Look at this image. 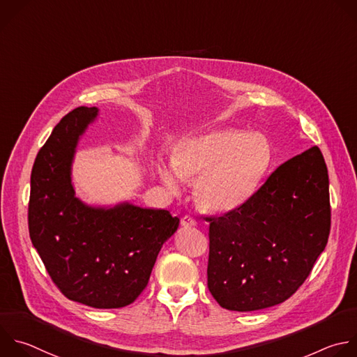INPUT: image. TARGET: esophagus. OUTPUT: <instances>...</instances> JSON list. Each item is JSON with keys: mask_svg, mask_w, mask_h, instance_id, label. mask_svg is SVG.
Returning <instances> with one entry per match:
<instances>
[{"mask_svg": "<svg viewBox=\"0 0 357 357\" xmlns=\"http://www.w3.org/2000/svg\"><path fill=\"white\" fill-rule=\"evenodd\" d=\"M181 225L182 227H195L196 225V220L192 215H183L181 220Z\"/></svg>", "mask_w": 357, "mask_h": 357, "instance_id": "obj_1", "label": "esophagus"}]
</instances>
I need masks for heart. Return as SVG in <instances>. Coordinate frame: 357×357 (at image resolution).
<instances>
[{
  "mask_svg": "<svg viewBox=\"0 0 357 357\" xmlns=\"http://www.w3.org/2000/svg\"><path fill=\"white\" fill-rule=\"evenodd\" d=\"M272 161L268 139L257 132L220 129L185 140L174 155V169L161 167L162 181L179 189L178 176L195 182L197 202L211 211H228L258 189Z\"/></svg>",
  "mask_w": 357,
  "mask_h": 357,
  "instance_id": "1",
  "label": "heart"
}]
</instances>
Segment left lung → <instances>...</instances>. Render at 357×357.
I'll return each instance as SVG.
<instances>
[{"label":"left lung","instance_id":"8db88e82","mask_svg":"<svg viewBox=\"0 0 357 357\" xmlns=\"http://www.w3.org/2000/svg\"><path fill=\"white\" fill-rule=\"evenodd\" d=\"M206 221L207 287L215 301L241 312L286 301L311 273L331 231L321 150L290 158L245 203Z\"/></svg>","mask_w":357,"mask_h":357}]
</instances>
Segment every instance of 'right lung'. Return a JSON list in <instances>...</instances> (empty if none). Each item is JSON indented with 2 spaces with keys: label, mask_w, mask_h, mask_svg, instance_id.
Instances as JSON below:
<instances>
[{
  "label": "right lung",
  "mask_w": 357,
  "mask_h": 357,
  "mask_svg": "<svg viewBox=\"0 0 357 357\" xmlns=\"http://www.w3.org/2000/svg\"><path fill=\"white\" fill-rule=\"evenodd\" d=\"M96 116L95 106L71 110L38 153L31 175L29 235L67 298L93 308H121L146 289L158 252L179 218L168 210L130 203L91 207L75 197V147Z\"/></svg>",
  "instance_id": "obj_1"
}]
</instances>
